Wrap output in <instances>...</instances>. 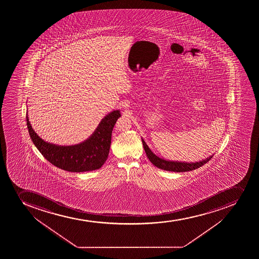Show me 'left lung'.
I'll return each instance as SVG.
<instances>
[{
	"mask_svg": "<svg viewBox=\"0 0 259 259\" xmlns=\"http://www.w3.org/2000/svg\"><path fill=\"white\" fill-rule=\"evenodd\" d=\"M144 149L146 153L147 156L149 158V160L154 166L158 167L159 169H164L167 171L174 172H186L193 170V169H197L199 167L202 166L203 164H206L207 162L209 161L212 159V155H210L206 159H202L200 161L197 162H183V161H173V160H167V159H163L154 154L151 149H149V146L147 145L144 139H142Z\"/></svg>",
	"mask_w": 259,
	"mask_h": 259,
	"instance_id": "1",
	"label": "left lung"
}]
</instances>
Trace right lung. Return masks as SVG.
Wrapping results in <instances>:
<instances>
[{"label":"right lung","mask_w":259,"mask_h":259,"mask_svg":"<svg viewBox=\"0 0 259 259\" xmlns=\"http://www.w3.org/2000/svg\"><path fill=\"white\" fill-rule=\"evenodd\" d=\"M119 110H113L103 118L92 135L80 144L62 146L45 141L26 120L31 140L46 159L60 169L70 172L91 171L100 169L107 159L111 143V134L118 118Z\"/></svg>","instance_id":"right-lung-1"}]
</instances>
